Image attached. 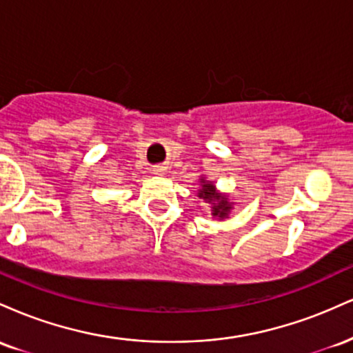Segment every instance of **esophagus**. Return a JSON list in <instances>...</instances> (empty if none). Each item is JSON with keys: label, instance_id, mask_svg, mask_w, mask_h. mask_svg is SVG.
<instances>
[{"label": "esophagus", "instance_id": "1", "mask_svg": "<svg viewBox=\"0 0 353 353\" xmlns=\"http://www.w3.org/2000/svg\"><path fill=\"white\" fill-rule=\"evenodd\" d=\"M152 172L157 174V176H163V174L165 172V165H154Z\"/></svg>", "mask_w": 353, "mask_h": 353}]
</instances>
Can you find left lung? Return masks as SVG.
Here are the masks:
<instances>
[{
	"label": "left lung",
	"mask_w": 353,
	"mask_h": 353,
	"mask_svg": "<svg viewBox=\"0 0 353 353\" xmlns=\"http://www.w3.org/2000/svg\"><path fill=\"white\" fill-rule=\"evenodd\" d=\"M199 197H202L204 201L212 202V216L224 219L229 214L230 204L228 202V197L217 194L210 182H204V184H202V189L199 190Z\"/></svg>",
	"instance_id": "left-lung-1"
}]
</instances>
